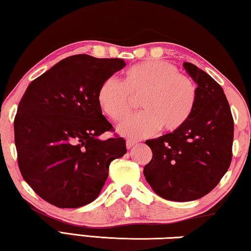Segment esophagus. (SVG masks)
I'll use <instances>...</instances> for the list:
<instances>
[{"mask_svg": "<svg viewBox=\"0 0 251 251\" xmlns=\"http://www.w3.org/2000/svg\"><path fill=\"white\" fill-rule=\"evenodd\" d=\"M138 144V142L136 141H133V139H128V141L126 142V147L128 148V150H130V148H133L134 146H136Z\"/></svg>", "mask_w": 251, "mask_h": 251, "instance_id": "esophagus-1", "label": "esophagus"}]
</instances>
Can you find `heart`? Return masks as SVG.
<instances>
[{
  "instance_id": "obj_1",
  "label": "heart",
  "mask_w": 251,
  "mask_h": 251,
  "mask_svg": "<svg viewBox=\"0 0 251 251\" xmlns=\"http://www.w3.org/2000/svg\"><path fill=\"white\" fill-rule=\"evenodd\" d=\"M142 96L144 112L121 123L118 133L130 139L180 129L192 117L197 104V85L189 76L165 61H145L127 69L121 82L108 77L101 82L96 100L106 116L115 122L127 117L134 100Z\"/></svg>"
}]
</instances>
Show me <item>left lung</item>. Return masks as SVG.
I'll use <instances>...</instances> for the list:
<instances>
[{
    "mask_svg": "<svg viewBox=\"0 0 251 251\" xmlns=\"http://www.w3.org/2000/svg\"><path fill=\"white\" fill-rule=\"evenodd\" d=\"M184 67L197 84V104L180 129L146 141L152 158L144 176L167 201H196L210 193L230 166L233 118L220 85L192 63Z\"/></svg>",
    "mask_w": 251,
    "mask_h": 251,
    "instance_id": "8db88e82",
    "label": "left lung"
}]
</instances>
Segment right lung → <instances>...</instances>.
I'll return each mask as SVG.
<instances>
[{"mask_svg":"<svg viewBox=\"0 0 251 251\" xmlns=\"http://www.w3.org/2000/svg\"><path fill=\"white\" fill-rule=\"evenodd\" d=\"M122 58L73 55L32 80L14 120L18 163L24 180L58 208H78L99 197L110 161L126 154L97 104L100 85L125 67Z\"/></svg>","mask_w":251,"mask_h":251,"instance_id":"1","label":"right lung"}]
</instances>
